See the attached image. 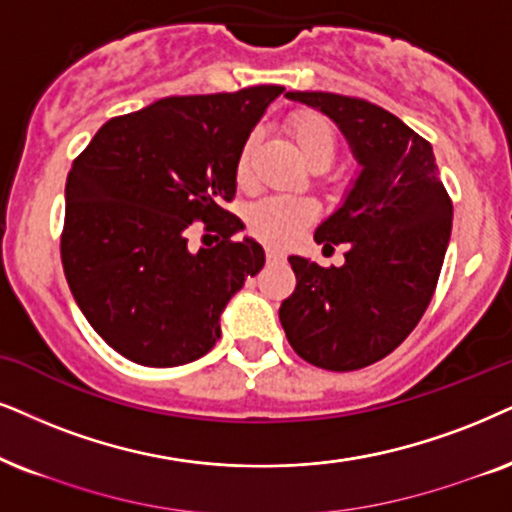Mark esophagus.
<instances>
[{"instance_id": "esophagus-1", "label": "esophagus", "mask_w": 512, "mask_h": 512, "mask_svg": "<svg viewBox=\"0 0 512 512\" xmlns=\"http://www.w3.org/2000/svg\"><path fill=\"white\" fill-rule=\"evenodd\" d=\"M278 260H283V252L276 248H267V262H278Z\"/></svg>"}]
</instances>
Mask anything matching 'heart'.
Listing matches in <instances>:
<instances>
[{
	"instance_id": "heart-1",
	"label": "heart",
	"mask_w": 512,
	"mask_h": 512,
	"mask_svg": "<svg viewBox=\"0 0 512 512\" xmlns=\"http://www.w3.org/2000/svg\"><path fill=\"white\" fill-rule=\"evenodd\" d=\"M288 134L297 151L312 167H326L335 155V127L321 113L300 111L288 120ZM255 141L248 139L238 151L236 179L245 184L250 177V160ZM314 219V203L300 196H269L257 200L248 210V229L269 245L293 243L300 231Z\"/></svg>"
}]
</instances>
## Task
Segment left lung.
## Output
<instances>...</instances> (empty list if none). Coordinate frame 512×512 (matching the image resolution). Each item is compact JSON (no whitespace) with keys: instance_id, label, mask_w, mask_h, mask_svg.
Masks as SVG:
<instances>
[{"instance_id":"8db88e82","label":"left lung","mask_w":512,"mask_h":512,"mask_svg":"<svg viewBox=\"0 0 512 512\" xmlns=\"http://www.w3.org/2000/svg\"><path fill=\"white\" fill-rule=\"evenodd\" d=\"M345 134L359 174L314 231L323 250L347 243L342 267L290 255L297 286L278 309L293 349L326 371H357L409 338L437 288L451 238L449 193L423 137L385 108L331 92H288Z\"/></svg>"}]
</instances>
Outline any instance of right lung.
<instances>
[{
    "label": "right lung",
    "mask_w": 512,
    "mask_h": 512,
    "mask_svg": "<svg viewBox=\"0 0 512 512\" xmlns=\"http://www.w3.org/2000/svg\"><path fill=\"white\" fill-rule=\"evenodd\" d=\"M281 94L260 84L160 99L108 120L75 158L63 271L94 331L134 364L170 368L208 354L224 307L264 267L260 243L231 241L243 222L222 205L236 196L238 151ZM193 221L218 243L191 253Z\"/></svg>",
    "instance_id": "obj_1"
}]
</instances>
